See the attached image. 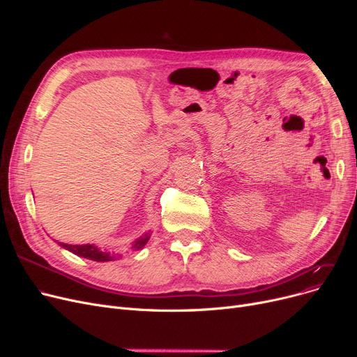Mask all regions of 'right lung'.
I'll return each mask as SVG.
<instances>
[{"label":"right lung","mask_w":357,"mask_h":357,"mask_svg":"<svg viewBox=\"0 0 357 357\" xmlns=\"http://www.w3.org/2000/svg\"><path fill=\"white\" fill-rule=\"evenodd\" d=\"M150 238V231L140 236L139 238H136L133 243H131L130 246V250H140L144 248L146 243L149 241ZM58 245L69 252H72L73 255L77 256H81V257H85V259H89V260H93V261H108V260H116V259H120L121 255L120 253H111V252H105V250H100L96 245H68V243H61L58 240H54Z\"/></svg>","instance_id":"obj_1"}]
</instances>
